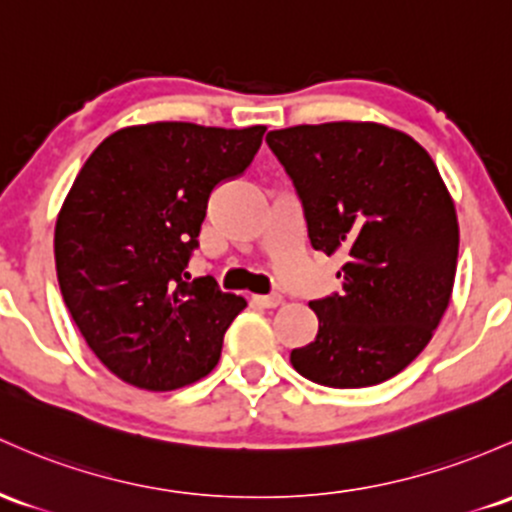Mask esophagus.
I'll list each match as a JSON object with an SVG mask.
<instances>
[{
	"label": "esophagus",
	"instance_id": "34e87169",
	"mask_svg": "<svg viewBox=\"0 0 512 512\" xmlns=\"http://www.w3.org/2000/svg\"><path fill=\"white\" fill-rule=\"evenodd\" d=\"M252 301L262 308H277L282 303V296L279 294H260V296H252Z\"/></svg>",
	"mask_w": 512,
	"mask_h": 512
}]
</instances>
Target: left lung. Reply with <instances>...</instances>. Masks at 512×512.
I'll return each instance as SVG.
<instances>
[{"instance_id":"8db88e82","label":"left lung","mask_w":512,"mask_h":512,"mask_svg":"<svg viewBox=\"0 0 512 512\" xmlns=\"http://www.w3.org/2000/svg\"><path fill=\"white\" fill-rule=\"evenodd\" d=\"M267 145L299 192L311 245L345 257L342 291L308 303L318 335L291 364L330 389L391 379L430 342L457 272V211L435 162L372 121L282 128Z\"/></svg>"}]
</instances>
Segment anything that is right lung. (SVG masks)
I'll use <instances>...</instances> for the list:
<instances>
[{
    "mask_svg": "<svg viewBox=\"0 0 512 512\" xmlns=\"http://www.w3.org/2000/svg\"><path fill=\"white\" fill-rule=\"evenodd\" d=\"M265 126L157 121L111 133L89 155L55 223L63 301L89 350L145 391H174L221 359L247 306L184 269L216 184L238 177Z\"/></svg>",
    "mask_w": 512,
    "mask_h": 512,
    "instance_id": "right-lung-1",
    "label": "right lung"
}]
</instances>
